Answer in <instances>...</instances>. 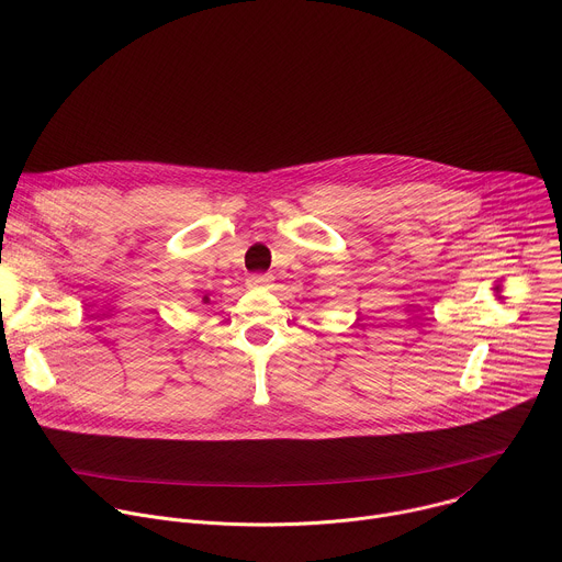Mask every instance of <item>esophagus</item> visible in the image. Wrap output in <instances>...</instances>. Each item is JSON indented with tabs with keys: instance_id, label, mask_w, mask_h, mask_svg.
Here are the masks:
<instances>
[{
	"instance_id": "obj_1",
	"label": "esophagus",
	"mask_w": 562,
	"mask_h": 562,
	"mask_svg": "<svg viewBox=\"0 0 562 562\" xmlns=\"http://www.w3.org/2000/svg\"><path fill=\"white\" fill-rule=\"evenodd\" d=\"M271 276L269 273H254V276H249L247 278V284L251 286V289H265V286H269L271 284Z\"/></svg>"
}]
</instances>
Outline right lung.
<instances>
[{"instance_id": "right-lung-1", "label": "right lung", "mask_w": 562, "mask_h": 562, "mask_svg": "<svg viewBox=\"0 0 562 562\" xmlns=\"http://www.w3.org/2000/svg\"><path fill=\"white\" fill-rule=\"evenodd\" d=\"M204 300H206V297H204Z\"/></svg>"}]
</instances>
